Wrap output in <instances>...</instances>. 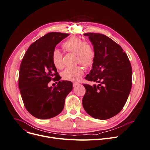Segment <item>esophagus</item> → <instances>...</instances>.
<instances>
[{"label": "esophagus", "instance_id": "obj_1", "mask_svg": "<svg viewBox=\"0 0 150 150\" xmlns=\"http://www.w3.org/2000/svg\"><path fill=\"white\" fill-rule=\"evenodd\" d=\"M80 84L79 83H76V82H74V83H73V86L74 87H76V86H78V85H79Z\"/></svg>", "mask_w": 150, "mask_h": 150}]
</instances>
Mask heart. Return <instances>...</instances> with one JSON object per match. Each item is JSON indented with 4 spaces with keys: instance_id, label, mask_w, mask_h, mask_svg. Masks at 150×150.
I'll list each match as a JSON object with an SVG mask.
<instances>
[{
    "instance_id": "heart-1",
    "label": "heart",
    "mask_w": 150,
    "mask_h": 150,
    "mask_svg": "<svg viewBox=\"0 0 150 150\" xmlns=\"http://www.w3.org/2000/svg\"><path fill=\"white\" fill-rule=\"evenodd\" d=\"M63 47L66 51L76 54L77 63L82 64L85 67H90L93 64L96 57V51L92 45L87 44L84 40L75 36L71 37L63 44ZM51 59L57 69H62L64 64L62 54L59 50H53ZM83 74L84 69L81 66L69 67L63 71V78L67 81L76 82Z\"/></svg>"
}]
</instances>
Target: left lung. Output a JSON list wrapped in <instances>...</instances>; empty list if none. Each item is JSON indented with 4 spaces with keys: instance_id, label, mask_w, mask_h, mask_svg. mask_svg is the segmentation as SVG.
<instances>
[{
    "instance_id": "obj_1",
    "label": "left lung",
    "mask_w": 150,
    "mask_h": 150,
    "mask_svg": "<svg viewBox=\"0 0 150 150\" xmlns=\"http://www.w3.org/2000/svg\"><path fill=\"white\" fill-rule=\"evenodd\" d=\"M96 51L93 69L85 78L99 83L84 84L86 93L83 105L94 118L106 120L118 114L123 108L132 84V69L126 53L105 35L86 33Z\"/></svg>"
}]
</instances>
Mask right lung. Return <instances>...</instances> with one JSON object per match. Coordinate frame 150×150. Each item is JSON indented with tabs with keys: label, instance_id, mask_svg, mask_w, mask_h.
<instances>
[{
	"label": "right lung",
	"instance_id": "1",
	"mask_svg": "<svg viewBox=\"0 0 150 150\" xmlns=\"http://www.w3.org/2000/svg\"><path fill=\"white\" fill-rule=\"evenodd\" d=\"M69 35L47 33L31 44L22 59L18 87L25 109L37 118L48 119L59 114L72 90L71 81H59L61 78L51 59L57 44ZM51 80L59 81L57 86L47 87Z\"/></svg>",
	"mask_w": 150,
	"mask_h": 150
}]
</instances>
